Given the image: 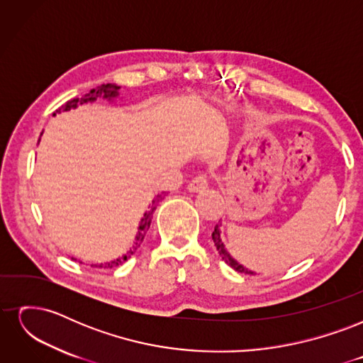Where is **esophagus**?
Wrapping results in <instances>:
<instances>
[{"instance_id": "esophagus-1", "label": "esophagus", "mask_w": 363, "mask_h": 363, "mask_svg": "<svg viewBox=\"0 0 363 363\" xmlns=\"http://www.w3.org/2000/svg\"><path fill=\"white\" fill-rule=\"evenodd\" d=\"M207 179H208V177H207L206 174L196 175V177H194V179L189 182L188 189H189L191 192H199V191L204 189L206 186H207Z\"/></svg>"}]
</instances>
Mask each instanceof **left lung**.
<instances>
[{"label": "left lung", "instance_id": "1", "mask_svg": "<svg viewBox=\"0 0 363 363\" xmlns=\"http://www.w3.org/2000/svg\"><path fill=\"white\" fill-rule=\"evenodd\" d=\"M212 239H213V244L219 252V256L223 257V260L227 263L228 267H232L233 269H236L238 272H245V274H256L255 271H251L248 268H245L244 265H240V263L238 260H235L232 256H230V252L227 251L224 242H223V238H221V223H218L215 225V230L212 233Z\"/></svg>", "mask_w": 363, "mask_h": 363}]
</instances>
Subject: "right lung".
I'll list each match as a JSON object with an SVG mask.
<instances>
[{"instance_id":"obj_1","label":"right lung","mask_w":363,"mask_h":363,"mask_svg":"<svg viewBox=\"0 0 363 363\" xmlns=\"http://www.w3.org/2000/svg\"><path fill=\"white\" fill-rule=\"evenodd\" d=\"M119 89H121V87L116 86V84H113V83H107V84L96 86L95 89H91L89 92L84 94L82 98H74V100H69L68 103H65L60 108H57L56 113H60L62 111H63V112L71 111V108H75L79 104L92 103V101L96 100V98H101V96L106 98V100H108V101H112L113 98H116V96L119 95ZM56 113H52V116H56ZM162 199H163V195H162V194H157V195L155 196V200H152L151 204L148 206V212L144 213V216H142L140 223H139L138 235H136V238H135L133 247H131L130 250H127L125 255L119 256L118 259H115V260H112V262H106V263H100V265H91V267L104 268V269H106V268H111V269H112V268H115V267L123 265V263H124L125 260H128L131 256H133L135 251L138 250V247H139L142 242H144V238H145V235H147V232H148V228H150V224H151L152 213H155L156 206H157V203H159Z\"/></svg>"}]
</instances>
